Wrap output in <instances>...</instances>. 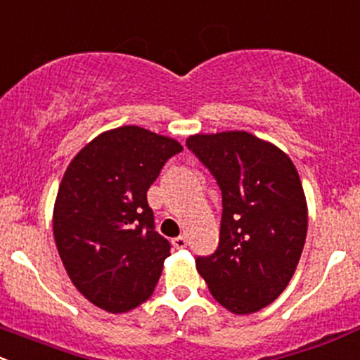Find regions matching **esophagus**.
Returning <instances> with one entry per match:
<instances>
[{"instance_id":"obj_1","label":"esophagus","mask_w":360,"mask_h":360,"mask_svg":"<svg viewBox=\"0 0 360 360\" xmlns=\"http://www.w3.org/2000/svg\"><path fill=\"white\" fill-rule=\"evenodd\" d=\"M172 244L173 248H176V250H184V248L187 246V239H185L184 236H179L172 240Z\"/></svg>"}]
</instances>
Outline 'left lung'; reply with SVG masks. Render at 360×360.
<instances>
[{"label": "left lung", "instance_id": "1", "mask_svg": "<svg viewBox=\"0 0 360 360\" xmlns=\"http://www.w3.org/2000/svg\"><path fill=\"white\" fill-rule=\"evenodd\" d=\"M187 147L221 191L218 248L198 257L211 295L253 314L290 284L307 237V201L291 159L246 131L188 136Z\"/></svg>", "mask_w": 360, "mask_h": 360}]
</instances>
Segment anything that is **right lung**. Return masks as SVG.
<instances>
[{"label": "right lung", "instance_id": "add662e5", "mask_svg": "<svg viewBox=\"0 0 360 360\" xmlns=\"http://www.w3.org/2000/svg\"><path fill=\"white\" fill-rule=\"evenodd\" d=\"M181 146L139 126L110 129L70 161L53 236L70 281L94 305L128 312L154 292L169 244L155 232L147 191Z\"/></svg>", "mask_w": 360, "mask_h": 360}]
</instances>
